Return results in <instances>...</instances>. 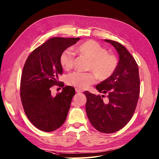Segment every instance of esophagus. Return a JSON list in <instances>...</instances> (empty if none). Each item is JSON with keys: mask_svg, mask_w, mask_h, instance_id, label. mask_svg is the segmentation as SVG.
<instances>
[{"mask_svg": "<svg viewBox=\"0 0 159 159\" xmlns=\"http://www.w3.org/2000/svg\"><path fill=\"white\" fill-rule=\"evenodd\" d=\"M75 91H76V93H82V90H81L78 89H75Z\"/></svg>", "mask_w": 159, "mask_h": 159, "instance_id": "esophagus-1", "label": "esophagus"}]
</instances>
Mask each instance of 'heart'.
<instances>
[{
  "label": "heart",
  "instance_id": "b5f03b06",
  "mask_svg": "<svg viewBox=\"0 0 159 159\" xmlns=\"http://www.w3.org/2000/svg\"><path fill=\"white\" fill-rule=\"evenodd\" d=\"M80 54L90 59L87 69L93 72H73L67 77V83L80 90L86 89L96 82L97 77L105 80L110 77L118 65L116 56L109 54L106 49L97 41L88 40L77 47ZM75 56L70 49L63 51L60 56V62L65 70H70L74 64Z\"/></svg>",
  "mask_w": 159,
  "mask_h": 159
}]
</instances>
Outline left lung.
Masks as SVG:
<instances>
[{
    "mask_svg": "<svg viewBox=\"0 0 159 159\" xmlns=\"http://www.w3.org/2000/svg\"><path fill=\"white\" fill-rule=\"evenodd\" d=\"M114 46L119 54L117 69L108 79L96 86L101 93H108V103L103 97L84 92L86 111L91 125L98 131L112 133L127 125L135 111L140 93L139 69L126 48L117 41L105 39Z\"/></svg>",
    "mask_w": 159,
    "mask_h": 159,
    "instance_id": "obj_1",
    "label": "left lung"
}]
</instances>
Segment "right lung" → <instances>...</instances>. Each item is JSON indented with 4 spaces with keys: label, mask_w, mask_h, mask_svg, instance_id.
Here are the masks:
<instances>
[{
    "label": "right lung",
    "mask_w": 159,
    "mask_h": 159,
    "mask_svg": "<svg viewBox=\"0 0 159 159\" xmlns=\"http://www.w3.org/2000/svg\"><path fill=\"white\" fill-rule=\"evenodd\" d=\"M80 38L52 37L32 52L24 64L20 81V98L24 112L35 127L45 132L55 130L63 125L72 98V86L64 87L58 80L62 74L60 62L61 53L75 44ZM63 87L55 97L51 88Z\"/></svg>",
    "instance_id": "right-lung-1"
}]
</instances>
